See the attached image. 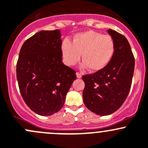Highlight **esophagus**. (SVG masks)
Masks as SVG:
<instances>
[{"label":"esophagus","instance_id":"obj_1","mask_svg":"<svg viewBox=\"0 0 148 148\" xmlns=\"http://www.w3.org/2000/svg\"><path fill=\"white\" fill-rule=\"evenodd\" d=\"M76 76H77V78H80V77H82V75H81V73H80L77 72L76 73Z\"/></svg>","mask_w":148,"mask_h":148}]
</instances>
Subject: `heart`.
I'll return each mask as SVG.
<instances>
[{
	"label": "heart",
	"mask_w": 148,
	"mask_h": 148,
	"mask_svg": "<svg viewBox=\"0 0 148 148\" xmlns=\"http://www.w3.org/2000/svg\"><path fill=\"white\" fill-rule=\"evenodd\" d=\"M61 53L66 65L72 66L80 60L82 54L83 68L89 67L94 72L103 70L112 60L115 51L113 38L93 30L77 33L72 42L64 40Z\"/></svg>",
	"instance_id": "obj_1"
}]
</instances>
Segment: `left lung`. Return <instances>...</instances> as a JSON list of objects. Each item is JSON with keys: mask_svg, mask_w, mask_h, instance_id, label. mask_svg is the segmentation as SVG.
<instances>
[{"mask_svg": "<svg viewBox=\"0 0 148 148\" xmlns=\"http://www.w3.org/2000/svg\"><path fill=\"white\" fill-rule=\"evenodd\" d=\"M115 51L112 60L101 71L82 77L85 83L83 102L87 108L98 115L115 112L130 92L135 68V58L127 38L112 29Z\"/></svg>", "mask_w": 148, "mask_h": 148, "instance_id": "obj_1", "label": "left lung"}]
</instances>
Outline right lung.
Listing matches in <instances>:
<instances>
[{"instance_id":"1","label":"right lung","mask_w":148,"mask_h":148,"mask_svg":"<svg viewBox=\"0 0 148 148\" xmlns=\"http://www.w3.org/2000/svg\"><path fill=\"white\" fill-rule=\"evenodd\" d=\"M59 30H41L25 40L20 51L16 75L20 92L30 110L42 116L58 112L76 79L64 65Z\"/></svg>"}]
</instances>
